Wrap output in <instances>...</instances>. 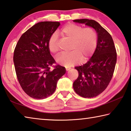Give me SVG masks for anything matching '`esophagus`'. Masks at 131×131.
<instances>
[{
  "mask_svg": "<svg viewBox=\"0 0 131 131\" xmlns=\"http://www.w3.org/2000/svg\"><path fill=\"white\" fill-rule=\"evenodd\" d=\"M70 69H71L70 68H66V70H67V71H69V70H70Z\"/></svg>",
  "mask_w": 131,
  "mask_h": 131,
  "instance_id": "34e87169",
  "label": "esophagus"
}]
</instances>
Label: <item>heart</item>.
Masks as SVG:
<instances>
[{"label": "heart", "mask_w": 131, "mask_h": 131, "mask_svg": "<svg viewBox=\"0 0 131 131\" xmlns=\"http://www.w3.org/2000/svg\"><path fill=\"white\" fill-rule=\"evenodd\" d=\"M61 36L64 39L71 40L70 52L59 55L57 58V62L65 66H73L79 63L85 62L94 54L97 43L96 31L91 27L83 28L81 26L74 24H69L62 29ZM48 49L53 54L59 51L58 41L55 34L49 39Z\"/></svg>", "instance_id": "1"}]
</instances>
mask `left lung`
<instances>
[{
    "label": "left lung",
    "instance_id": "left-lung-1",
    "mask_svg": "<svg viewBox=\"0 0 131 131\" xmlns=\"http://www.w3.org/2000/svg\"><path fill=\"white\" fill-rule=\"evenodd\" d=\"M75 23L84 24L96 30L97 46L87 63L77 66L79 76L73 87L76 94L83 97H96L105 91L112 80L117 61L113 40L105 29L92 19H80Z\"/></svg>",
    "mask_w": 131,
    "mask_h": 131
}]
</instances>
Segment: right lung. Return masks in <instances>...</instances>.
<instances>
[{
    "mask_svg": "<svg viewBox=\"0 0 131 131\" xmlns=\"http://www.w3.org/2000/svg\"><path fill=\"white\" fill-rule=\"evenodd\" d=\"M60 25L59 22L37 23L22 35L14 51L13 61L17 79L30 97L43 99L54 92L57 81L66 73L65 68L55 63L48 44Z\"/></svg>",
    "mask_w": 131,
    "mask_h": 131,
    "instance_id": "obj_1",
    "label": "right lung"
}]
</instances>
